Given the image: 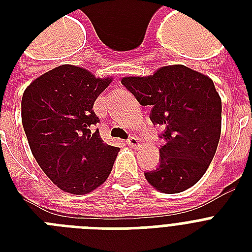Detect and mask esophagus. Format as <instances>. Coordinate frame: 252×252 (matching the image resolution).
<instances>
[{"instance_id":"obj_1","label":"esophagus","mask_w":252,"mask_h":252,"mask_svg":"<svg viewBox=\"0 0 252 252\" xmlns=\"http://www.w3.org/2000/svg\"><path fill=\"white\" fill-rule=\"evenodd\" d=\"M126 144L130 146V148H137L140 145V141H138V138L136 136H130L128 140H126Z\"/></svg>"}]
</instances>
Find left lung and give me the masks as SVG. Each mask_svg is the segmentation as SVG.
<instances>
[{
    "instance_id": "8db88e82",
    "label": "left lung",
    "mask_w": 252,
    "mask_h": 252,
    "mask_svg": "<svg viewBox=\"0 0 252 252\" xmlns=\"http://www.w3.org/2000/svg\"><path fill=\"white\" fill-rule=\"evenodd\" d=\"M122 84L150 120L165 128L159 165L146 180L163 193L186 191L201 179L215 157L221 134V98L209 77L184 65L158 69L149 77H126Z\"/></svg>"
}]
</instances>
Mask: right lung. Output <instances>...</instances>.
I'll list each match as a JSON object with an SVG mask.
<instances>
[{
  "mask_svg": "<svg viewBox=\"0 0 252 252\" xmlns=\"http://www.w3.org/2000/svg\"><path fill=\"white\" fill-rule=\"evenodd\" d=\"M111 78L61 65L33 81L22 96V124L44 174L63 191L85 195L108 178L119 148L107 145L93 106Z\"/></svg>",
  "mask_w": 252,
  "mask_h": 252,
  "instance_id": "right-lung-1",
  "label": "right lung"
}]
</instances>
